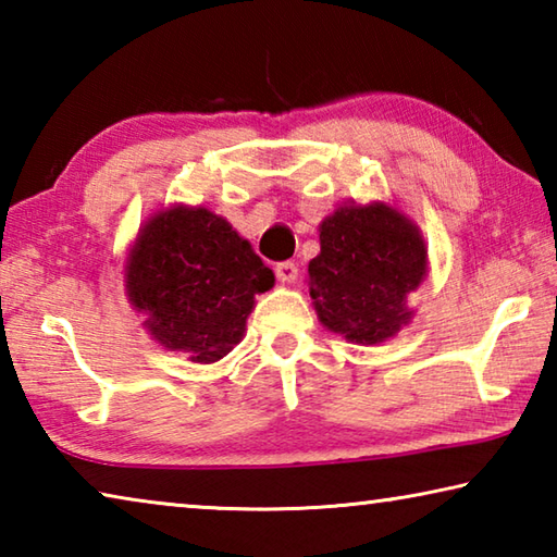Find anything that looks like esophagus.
Masks as SVG:
<instances>
[{
    "label": "esophagus",
    "instance_id": "obj_1",
    "mask_svg": "<svg viewBox=\"0 0 557 557\" xmlns=\"http://www.w3.org/2000/svg\"><path fill=\"white\" fill-rule=\"evenodd\" d=\"M275 275H277V280L282 282V285H292V282L297 280L299 272H297L295 262L287 260V262H277V265H275Z\"/></svg>",
    "mask_w": 557,
    "mask_h": 557
}]
</instances>
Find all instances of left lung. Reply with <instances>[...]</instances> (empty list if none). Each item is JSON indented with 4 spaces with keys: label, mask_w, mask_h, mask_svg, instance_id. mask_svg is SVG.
Masks as SVG:
<instances>
[{
    "label": "left lung",
    "mask_w": 557,
    "mask_h": 557,
    "mask_svg": "<svg viewBox=\"0 0 557 557\" xmlns=\"http://www.w3.org/2000/svg\"><path fill=\"white\" fill-rule=\"evenodd\" d=\"M309 295L319 322L346 342L375 346L410 324L408 297L428 277V245L385 201L344 203L319 223Z\"/></svg>",
    "instance_id": "obj_1"
}]
</instances>
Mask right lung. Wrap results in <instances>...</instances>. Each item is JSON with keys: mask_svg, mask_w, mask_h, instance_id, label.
<instances>
[{"mask_svg": "<svg viewBox=\"0 0 557 557\" xmlns=\"http://www.w3.org/2000/svg\"><path fill=\"white\" fill-rule=\"evenodd\" d=\"M275 275L238 231L203 206L174 203L139 225L125 258L129 305L166 351L215 363L245 336Z\"/></svg>", "mask_w": 557, "mask_h": 557, "instance_id": "obj_1", "label": "right lung"}]
</instances>
